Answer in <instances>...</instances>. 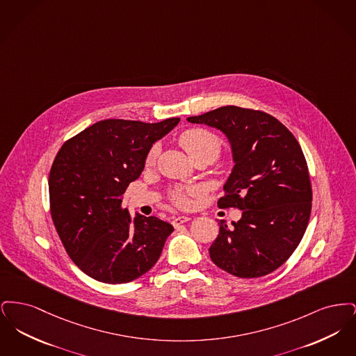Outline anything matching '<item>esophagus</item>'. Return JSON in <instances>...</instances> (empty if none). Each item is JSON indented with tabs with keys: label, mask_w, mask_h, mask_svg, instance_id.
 Here are the masks:
<instances>
[{
	"label": "esophagus",
	"mask_w": 356,
	"mask_h": 356,
	"mask_svg": "<svg viewBox=\"0 0 356 356\" xmlns=\"http://www.w3.org/2000/svg\"><path fill=\"white\" fill-rule=\"evenodd\" d=\"M189 220H191V218H188V216H176V218H173L172 224L175 227H179V225H181V224H184V222Z\"/></svg>",
	"instance_id": "1"
}]
</instances>
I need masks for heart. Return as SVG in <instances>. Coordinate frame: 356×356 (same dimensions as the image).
Returning <instances> with one entry per match:
<instances>
[{
  "instance_id": "b5f03b06",
  "label": "heart",
  "mask_w": 356,
  "mask_h": 356,
  "mask_svg": "<svg viewBox=\"0 0 356 356\" xmlns=\"http://www.w3.org/2000/svg\"><path fill=\"white\" fill-rule=\"evenodd\" d=\"M179 144L186 149L192 160L197 157H209L215 160L221 151V140L219 136L204 128H191L179 136ZM159 153V145H153L147 154V164H153ZM200 193L197 186L176 188L170 193V200L179 208H189L192 200L191 197Z\"/></svg>"
}]
</instances>
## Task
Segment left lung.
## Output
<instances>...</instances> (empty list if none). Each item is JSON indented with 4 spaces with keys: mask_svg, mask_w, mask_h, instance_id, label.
<instances>
[{
    "mask_svg": "<svg viewBox=\"0 0 356 356\" xmlns=\"http://www.w3.org/2000/svg\"><path fill=\"white\" fill-rule=\"evenodd\" d=\"M188 121L222 131L235 160L218 207L237 208L243 216L234 228L221 220L220 234L209 248L212 261L243 279L277 270L299 245L312 208L300 144L284 124L257 109L228 105Z\"/></svg>",
    "mask_w": 356,
    "mask_h": 356,
    "instance_id": "obj_1",
    "label": "left lung"
}]
</instances>
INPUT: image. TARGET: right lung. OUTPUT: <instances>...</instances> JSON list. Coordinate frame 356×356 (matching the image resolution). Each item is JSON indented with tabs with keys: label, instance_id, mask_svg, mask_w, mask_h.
I'll return each mask as SVG.
<instances>
[{
	"label": "right lung",
	"instance_id": "right-lung-1",
	"mask_svg": "<svg viewBox=\"0 0 356 356\" xmlns=\"http://www.w3.org/2000/svg\"><path fill=\"white\" fill-rule=\"evenodd\" d=\"M179 121L102 120L70 137L56 154L49 172L51 220L69 257L88 276L129 283L159 260L173 227L154 216L131 220L122 199L153 143Z\"/></svg>",
	"mask_w": 356,
	"mask_h": 356
}]
</instances>
